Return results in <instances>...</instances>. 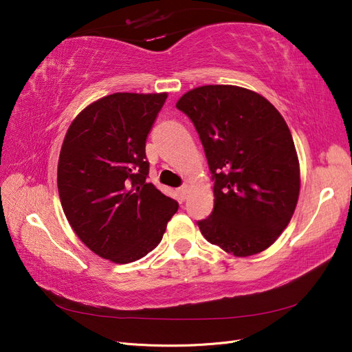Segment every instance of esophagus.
<instances>
[{
	"mask_svg": "<svg viewBox=\"0 0 352 352\" xmlns=\"http://www.w3.org/2000/svg\"><path fill=\"white\" fill-rule=\"evenodd\" d=\"M177 192H179L180 198H182V199H186V197H188V194H189V188H188V185H182V186H180V188L177 189Z\"/></svg>",
	"mask_w": 352,
	"mask_h": 352,
	"instance_id": "esophagus-1",
	"label": "esophagus"
}]
</instances>
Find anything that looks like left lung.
Instances as JSON below:
<instances>
[{
  "mask_svg": "<svg viewBox=\"0 0 352 352\" xmlns=\"http://www.w3.org/2000/svg\"><path fill=\"white\" fill-rule=\"evenodd\" d=\"M194 123L214 182V208L197 221L204 238L236 257L269 248L291 221L300 164L289 127L257 92L206 85L176 104Z\"/></svg>",
  "mask_w": 352,
  "mask_h": 352,
  "instance_id": "left-lung-1",
  "label": "left lung"
}]
</instances>
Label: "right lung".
<instances>
[{"mask_svg":"<svg viewBox=\"0 0 352 352\" xmlns=\"http://www.w3.org/2000/svg\"><path fill=\"white\" fill-rule=\"evenodd\" d=\"M166 98V92L104 97L73 120L61 146L63 211L79 239L113 263H132L153 251L179 208L146 182V138Z\"/></svg>","mask_w":352,"mask_h":352,"instance_id":"add662e5","label":"right lung"}]
</instances>
